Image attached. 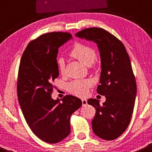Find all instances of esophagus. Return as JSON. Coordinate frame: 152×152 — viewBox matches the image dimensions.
Segmentation results:
<instances>
[{
	"instance_id": "esophagus-1",
	"label": "esophagus",
	"mask_w": 152,
	"mask_h": 152,
	"mask_svg": "<svg viewBox=\"0 0 152 152\" xmlns=\"http://www.w3.org/2000/svg\"><path fill=\"white\" fill-rule=\"evenodd\" d=\"M82 106H85L87 105V104H88V102H87V100L85 99H82Z\"/></svg>"
}]
</instances>
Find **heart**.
Masks as SVG:
<instances>
[{
  "instance_id": "obj_1",
  "label": "heart",
  "mask_w": 152,
  "mask_h": 152,
  "mask_svg": "<svg viewBox=\"0 0 152 152\" xmlns=\"http://www.w3.org/2000/svg\"><path fill=\"white\" fill-rule=\"evenodd\" d=\"M70 55L76 58L85 65L91 66L95 62L97 58V54L95 50L88 45L82 43H76L70 51ZM57 67L61 74L65 70V62L62 57L57 59ZM91 86V81L88 79H76L67 84L66 88L71 94L77 96H84L88 93Z\"/></svg>"
}]
</instances>
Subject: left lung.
<instances>
[{
  "mask_svg": "<svg viewBox=\"0 0 152 152\" xmlns=\"http://www.w3.org/2000/svg\"><path fill=\"white\" fill-rule=\"evenodd\" d=\"M76 35L98 45L102 71L97 93L104 96L106 101L101 105L96 99H90L88 103L96 109L92 120L94 134L113 140L127 129L134 111L137 84L130 58L121 41L105 29L86 28Z\"/></svg>",
  "mask_w": 152,
  "mask_h": 152,
  "instance_id": "left-lung-1",
  "label": "left lung"
}]
</instances>
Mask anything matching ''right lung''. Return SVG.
<instances>
[{"label": "right lung", "instance_id": "obj_1", "mask_svg": "<svg viewBox=\"0 0 152 152\" xmlns=\"http://www.w3.org/2000/svg\"><path fill=\"white\" fill-rule=\"evenodd\" d=\"M71 34L52 32L31 41L25 49L18 68L17 94L26 123L39 139L57 143L70 132V117L82 106L80 99L71 95L51 98L52 82L58 76V48Z\"/></svg>", "mask_w": 152, "mask_h": 152}]
</instances>
